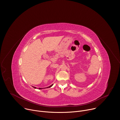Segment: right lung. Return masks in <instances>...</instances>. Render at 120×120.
<instances>
[{
    "instance_id": "add662e5",
    "label": "right lung",
    "mask_w": 120,
    "mask_h": 120,
    "mask_svg": "<svg viewBox=\"0 0 120 120\" xmlns=\"http://www.w3.org/2000/svg\"><path fill=\"white\" fill-rule=\"evenodd\" d=\"M53 84H52V85H50V86L47 87V88H50V87H51L53 86ZM32 87H33V86H32ZM33 87L34 89H36V87ZM45 88H38V89H39V90H41V89H45Z\"/></svg>"
}]
</instances>
